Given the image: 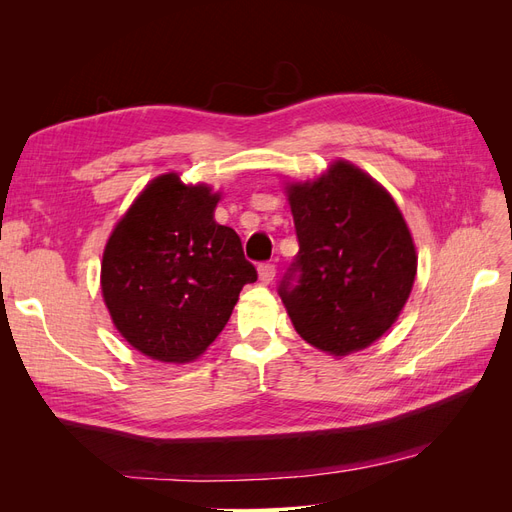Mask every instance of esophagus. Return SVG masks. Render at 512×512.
<instances>
[{
	"instance_id": "34e87169",
	"label": "esophagus",
	"mask_w": 512,
	"mask_h": 512,
	"mask_svg": "<svg viewBox=\"0 0 512 512\" xmlns=\"http://www.w3.org/2000/svg\"><path fill=\"white\" fill-rule=\"evenodd\" d=\"M258 277L262 284H271L275 277V265H271V262H262V265H258Z\"/></svg>"
}]
</instances>
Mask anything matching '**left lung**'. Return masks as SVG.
I'll return each instance as SVG.
<instances>
[{
  "instance_id": "1",
  "label": "left lung",
  "mask_w": 512,
  "mask_h": 512,
  "mask_svg": "<svg viewBox=\"0 0 512 512\" xmlns=\"http://www.w3.org/2000/svg\"><path fill=\"white\" fill-rule=\"evenodd\" d=\"M299 254L280 297L307 344L344 356L376 342L406 305L416 250L395 200L339 160L316 181L288 185Z\"/></svg>"
}]
</instances>
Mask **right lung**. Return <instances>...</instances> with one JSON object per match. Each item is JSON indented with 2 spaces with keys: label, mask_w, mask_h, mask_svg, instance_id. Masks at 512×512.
<instances>
[{
  "label": "right lung",
  "mask_w": 512,
  "mask_h": 512,
  "mask_svg": "<svg viewBox=\"0 0 512 512\" xmlns=\"http://www.w3.org/2000/svg\"><path fill=\"white\" fill-rule=\"evenodd\" d=\"M220 194L153 179L115 226L102 258V297L117 331L138 352L188 363L222 333L256 269L241 239L213 220Z\"/></svg>",
  "instance_id": "add662e5"
}]
</instances>
